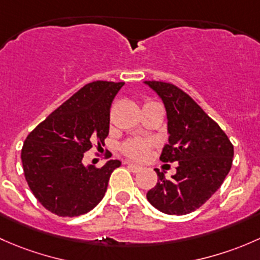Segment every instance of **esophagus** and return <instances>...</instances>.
<instances>
[{
	"label": "esophagus",
	"instance_id": "34e87169",
	"mask_svg": "<svg viewBox=\"0 0 260 260\" xmlns=\"http://www.w3.org/2000/svg\"><path fill=\"white\" fill-rule=\"evenodd\" d=\"M124 164H126L127 167H129L130 169L133 170V171H135V173H138V171H140V170H141V167H140V165L135 164V162L127 161V160H126V161H124Z\"/></svg>",
	"mask_w": 260,
	"mask_h": 260
}]
</instances>
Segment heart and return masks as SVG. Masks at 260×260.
Returning a JSON list of instances; mask_svg holds the SVG:
<instances>
[{
  "label": "heart",
  "mask_w": 260,
  "mask_h": 260,
  "mask_svg": "<svg viewBox=\"0 0 260 260\" xmlns=\"http://www.w3.org/2000/svg\"><path fill=\"white\" fill-rule=\"evenodd\" d=\"M151 141L148 139H131L122 145V150L126 155L134 159H143L148 154Z\"/></svg>",
  "instance_id": "b5f03b06"
}]
</instances>
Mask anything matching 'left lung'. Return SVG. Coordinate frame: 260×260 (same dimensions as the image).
I'll return each mask as SVG.
<instances>
[{"mask_svg": "<svg viewBox=\"0 0 260 260\" xmlns=\"http://www.w3.org/2000/svg\"><path fill=\"white\" fill-rule=\"evenodd\" d=\"M161 99L167 110L169 143L160 160L178 162L170 179L157 174V183L146 194L161 213L185 215L197 210L223 184L232 168L234 148L214 120L175 85L144 81Z\"/></svg>", "mask_w": 260, "mask_h": 260, "instance_id": "left-lung-1", "label": "left lung"}]
</instances>
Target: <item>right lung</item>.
<instances>
[{"instance_id": "obj_1", "label": "right lung", "mask_w": 260, "mask_h": 260, "mask_svg": "<svg viewBox=\"0 0 260 260\" xmlns=\"http://www.w3.org/2000/svg\"><path fill=\"white\" fill-rule=\"evenodd\" d=\"M124 82L85 85L28 134L21 150L26 181L51 213L79 216L92 210L105 195L111 173L121 165L109 160L103 168L82 164L92 144L104 145L110 127V108Z\"/></svg>"}]
</instances>
